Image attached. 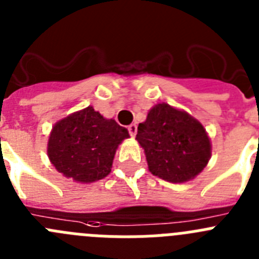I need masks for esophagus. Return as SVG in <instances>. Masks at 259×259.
I'll return each mask as SVG.
<instances>
[{"label":"esophagus","instance_id":"esophagus-1","mask_svg":"<svg viewBox=\"0 0 259 259\" xmlns=\"http://www.w3.org/2000/svg\"><path fill=\"white\" fill-rule=\"evenodd\" d=\"M128 132H130V135L134 137L135 135H136V132H137V125L135 124V123H132V124L128 125Z\"/></svg>","mask_w":259,"mask_h":259}]
</instances>
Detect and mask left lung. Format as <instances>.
Returning <instances> with one entry per match:
<instances>
[{
  "label": "left lung",
  "mask_w": 259,
  "mask_h": 259,
  "mask_svg": "<svg viewBox=\"0 0 259 259\" xmlns=\"http://www.w3.org/2000/svg\"><path fill=\"white\" fill-rule=\"evenodd\" d=\"M149 170L168 182H186L204 169L210 141L203 125L185 111L158 104L137 127Z\"/></svg>",
  "instance_id": "obj_1"
}]
</instances>
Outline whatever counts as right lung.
I'll list each match as a JSON object with an SVG mask.
<instances>
[{
  "mask_svg": "<svg viewBox=\"0 0 259 259\" xmlns=\"http://www.w3.org/2000/svg\"><path fill=\"white\" fill-rule=\"evenodd\" d=\"M127 137L124 127L89 106L54 125L47 154L64 176L94 182L110 173L118 145Z\"/></svg>",
  "mask_w": 259,
  "mask_h": 259,
  "instance_id": "add662e5",
  "label": "right lung"
}]
</instances>
